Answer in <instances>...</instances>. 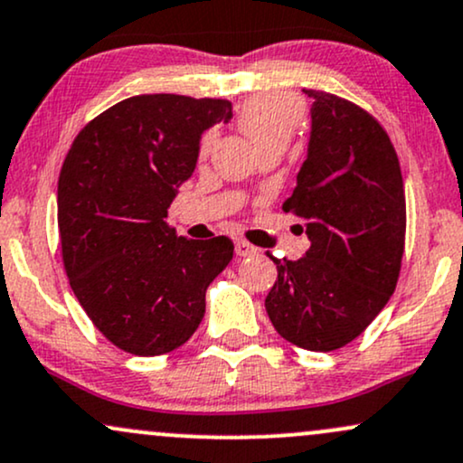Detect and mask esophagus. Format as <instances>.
Listing matches in <instances>:
<instances>
[{"label": "esophagus", "instance_id": "esophagus-1", "mask_svg": "<svg viewBox=\"0 0 463 463\" xmlns=\"http://www.w3.org/2000/svg\"><path fill=\"white\" fill-rule=\"evenodd\" d=\"M235 250H237L239 256H252V254L259 252V250H256V248L252 246V243H248L246 239H237V241H235Z\"/></svg>", "mask_w": 463, "mask_h": 463}]
</instances>
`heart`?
<instances>
[{
  "label": "heart",
  "mask_w": 463,
  "mask_h": 463,
  "mask_svg": "<svg viewBox=\"0 0 463 463\" xmlns=\"http://www.w3.org/2000/svg\"><path fill=\"white\" fill-rule=\"evenodd\" d=\"M302 103L291 94L265 92L248 99L239 109V127L256 150L282 144L287 146L302 122ZM215 133H207L203 140V153L213 146Z\"/></svg>",
  "instance_id": "heart-1"
}]
</instances>
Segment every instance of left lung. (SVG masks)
Masks as SVG:
<instances>
[{"mask_svg":"<svg viewBox=\"0 0 463 463\" xmlns=\"http://www.w3.org/2000/svg\"><path fill=\"white\" fill-rule=\"evenodd\" d=\"M304 92L313 99L308 150L285 211L304 220L310 250L299 260L274 259L265 308L288 343L332 352L360 336L394 293L405 192L380 122L341 97Z\"/></svg>","mask_w":463,"mask_h":463,"instance_id":"left-lung-1","label":"left lung"}]
</instances>
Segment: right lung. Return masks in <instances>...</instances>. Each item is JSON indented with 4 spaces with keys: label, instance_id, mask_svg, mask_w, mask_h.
I'll return each mask as SVG.
<instances>
[{
    "label": "right lung",
    "instance_id": "1",
    "mask_svg": "<svg viewBox=\"0 0 463 463\" xmlns=\"http://www.w3.org/2000/svg\"><path fill=\"white\" fill-rule=\"evenodd\" d=\"M232 118L224 99L140 94L80 131L58 181L71 288L103 336L136 355L189 341L232 241L178 237L165 217L196 170L203 133Z\"/></svg>",
    "mask_w": 463,
    "mask_h": 463
}]
</instances>
